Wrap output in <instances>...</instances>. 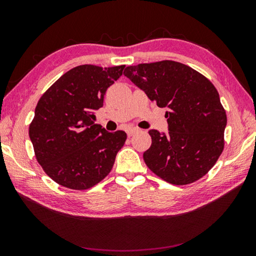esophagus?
Instances as JSON below:
<instances>
[{"mask_svg": "<svg viewBox=\"0 0 256 256\" xmlns=\"http://www.w3.org/2000/svg\"><path fill=\"white\" fill-rule=\"evenodd\" d=\"M138 131V130L136 128H128L126 130V133H128V136H132L133 134H136Z\"/></svg>", "mask_w": 256, "mask_h": 256, "instance_id": "34e87169", "label": "esophagus"}]
</instances>
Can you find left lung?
I'll return each instance as SVG.
<instances>
[{
    "label": "left lung",
    "instance_id": "8db88e82",
    "mask_svg": "<svg viewBox=\"0 0 256 256\" xmlns=\"http://www.w3.org/2000/svg\"><path fill=\"white\" fill-rule=\"evenodd\" d=\"M124 76L158 107L168 108L170 132L149 131L152 144L144 154L149 170L174 185L200 180L224 146L227 116L216 86L194 68L168 60L128 66Z\"/></svg>",
    "mask_w": 256,
    "mask_h": 256
}]
</instances>
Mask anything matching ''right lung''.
<instances>
[{
  "mask_svg": "<svg viewBox=\"0 0 256 256\" xmlns=\"http://www.w3.org/2000/svg\"><path fill=\"white\" fill-rule=\"evenodd\" d=\"M124 68L76 66L38 100L29 125L34 156L46 174L64 188L88 190L112 170L128 136L94 124V110L102 107L104 94Z\"/></svg>",
  "mask_w": 256,
  "mask_h": 256,
  "instance_id": "1",
  "label": "right lung"
}]
</instances>
